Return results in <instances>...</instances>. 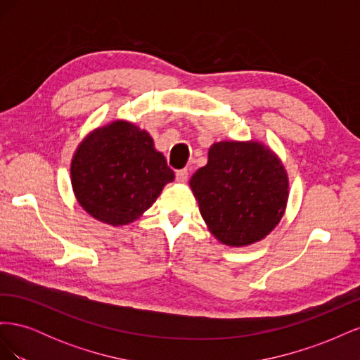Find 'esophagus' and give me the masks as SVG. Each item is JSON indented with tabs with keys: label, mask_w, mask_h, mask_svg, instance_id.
Returning <instances> with one entry per match:
<instances>
[{
	"label": "esophagus",
	"mask_w": 360,
	"mask_h": 360,
	"mask_svg": "<svg viewBox=\"0 0 360 360\" xmlns=\"http://www.w3.org/2000/svg\"><path fill=\"white\" fill-rule=\"evenodd\" d=\"M176 177H177V181H180V183H186V181H188V177H189V171H188L186 168L179 169V171L176 172Z\"/></svg>",
	"instance_id": "esophagus-1"
}]
</instances>
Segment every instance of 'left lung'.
Wrapping results in <instances>:
<instances>
[{
	"label": "left lung",
	"instance_id": "obj_1",
	"mask_svg": "<svg viewBox=\"0 0 360 360\" xmlns=\"http://www.w3.org/2000/svg\"><path fill=\"white\" fill-rule=\"evenodd\" d=\"M191 189L209 231L233 248L252 245L275 230L285 213L288 176L281 159L258 141H221Z\"/></svg>",
	"mask_w": 360,
	"mask_h": 360
}]
</instances>
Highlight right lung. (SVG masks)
I'll return each instance as SVG.
<instances>
[{
    "label": "right lung",
    "mask_w": 360,
    "mask_h": 360,
    "mask_svg": "<svg viewBox=\"0 0 360 360\" xmlns=\"http://www.w3.org/2000/svg\"><path fill=\"white\" fill-rule=\"evenodd\" d=\"M72 188L82 209L112 226L136 221L174 180L147 130L115 120L94 129L76 148Z\"/></svg>",
    "instance_id": "obj_1"
}]
</instances>
